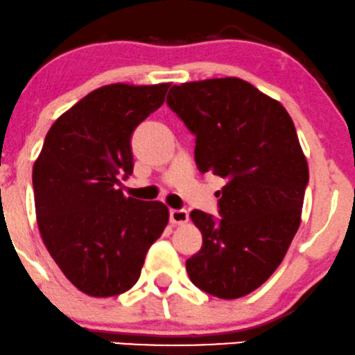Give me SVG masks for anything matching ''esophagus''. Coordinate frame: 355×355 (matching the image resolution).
Instances as JSON below:
<instances>
[{
    "mask_svg": "<svg viewBox=\"0 0 355 355\" xmlns=\"http://www.w3.org/2000/svg\"><path fill=\"white\" fill-rule=\"evenodd\" d=\"M188 221V213L185 209H170V223L183 224Z\"/></svg>",
    "mask_w": 355,
    "mask_h": 355,
    "instance_id": "34e87169",
    "label": "esophagus"
}]
</instances>
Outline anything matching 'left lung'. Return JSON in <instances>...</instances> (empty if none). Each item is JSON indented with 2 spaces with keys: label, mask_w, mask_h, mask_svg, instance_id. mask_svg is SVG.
Here are the masks:
<instances>
[{
  "label": "left lung",
  "mask_w": 355,
  "mask_h": 355,
  "mask_svg": "<svg viewBox=\"0 0 355 355\" xmlns=\"http://www.w3.org/2000/svg\"><path fill=\"white\" fill-rule=\"evenodd\" d=\"M167 105L196 137L201 173L226 180L214 218L191 211L203 245L187 260L190 280L234 300L259 288L297 234L309 173L293 121L280 103L241 78L170 88Z\"/></svg>",
  "instance_id": "8db88e82"
}]
</instances>
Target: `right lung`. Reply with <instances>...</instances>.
Masks as SVG:
<instances>
[{
  "label": "right lung",
  "mask_w": 355,
  "mask_h": 355,
  "mask_svg": "<svg viewBox=\"0 0 355 355\" xmlns=\"http://www.w3.org/2000/svg\"><path fill=\"white\" fill-rule=\"evenodd\" d=\"M168 87L95 89L53 123L34 164L40 236L64 275L89 297L132 288L168 223L164 203L118 190L134 168L132 134L164 105Z\"/></svg>",
  "instance_id": "right-lung-1"
}]
</instances>
